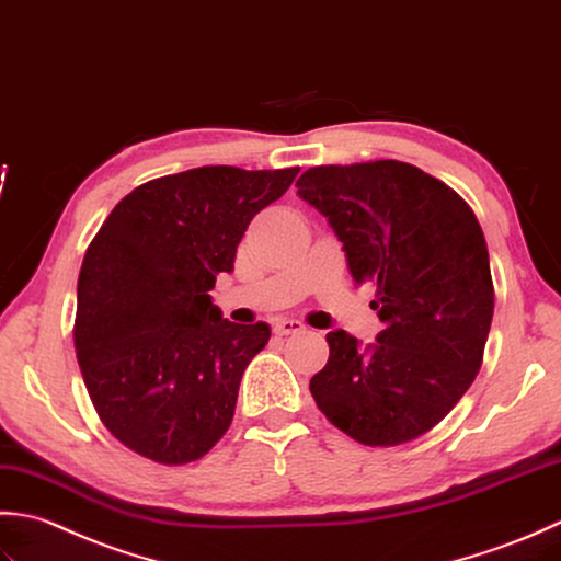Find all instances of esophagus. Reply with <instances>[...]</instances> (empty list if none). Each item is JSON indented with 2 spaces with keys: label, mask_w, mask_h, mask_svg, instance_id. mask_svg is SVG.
<instances>
[{
  "label": "esophagus",
  "mask_w": 561,
  "mask_h": 561,
  "mask_svg": "<svg viewBox=\"0 0 561 561\" xmlns=\"http://www.w3.org/2000/svg\"><path fill=\"white\" fill-rule=\"evenodd\" d=\"M300 331H305V324L297 322V319H276L273 322V334L276 336H290V334H300Z\"/></svg>",
  "instance_id": "1"
}]
</instances>
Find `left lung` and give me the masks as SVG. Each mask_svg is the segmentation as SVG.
Segmentation results:
<instances>
[{
    "mask_svg": "<svg viewBox=\"0 0 561 561\" xmlns=\"http://www.w3.org/2000/svg\"><path fill=\"white\" fill-rule=\"evenodd\" d=\"M295 186L344 244L353 280L377 288L370 307L385 324L365 348L344 329L329 331L314 402L363 445L414 440L482 368L494 317L482 227L443 181L394 159L312 167Z\"/></svg>",
    "mask_w": 561,
    "mask_h": 561,
    "instance_id": "1",
    "label": "left lung"
}]
</instances>
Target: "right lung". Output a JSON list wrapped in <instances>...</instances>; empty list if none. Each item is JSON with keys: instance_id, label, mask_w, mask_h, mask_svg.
<instances>
[{"instance_id": "obj_1", "label": "right lung", "mask_w": 561, "mask_h": 561, "mask_svg": "<svg viewBox=\"0 0 561 561\" xmlns=\"http://www.w3.org/2000/svg\"><path fill=\"white\" fill-rule=\"evenodd\" d=\"M300 167H198L137 186L101 225L77 283L75 348L91 402L125 448L193 462L230 428L239 382L271 327L213 305L249 222Z\"/></svg>"}]
</instances>
